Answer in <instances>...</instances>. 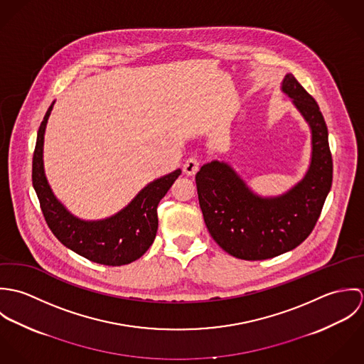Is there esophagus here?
Masks as SVG:
<instances>
[{
  "instance_id": "1",
  "label": "esophagus",
  "mask_w": 364,
  "mask_h": 364,
  "mask_svg": "<svg viewBox=\"0 0 364 364\" xmlns=\"http://www.w3.org/2000/svg\"><path fill=\"white\" fill-rule=\"evenodd\" d=\"M198 169H199V161H198L195 156L188 158V159L185 161V164H183V172H185L186 175L192 176V175H195V173L198 172Z\"/></svg>"
}]
</instances>
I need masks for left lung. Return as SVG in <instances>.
I'll return each mask as SVG.
<instances>
[{
	"instance_id": "left-lung-1",
	"label": "left lung",
	"mask_w": 364,
	"mask_h": 364,
	"mask_svg": "<svg viewBox=\"0 0 364 364\" xmlns=\"http://www.w3.org/2000/svg\"><path fill=\"white\" fill-rule=\"evenodd\" d=\"M282 92L311 130V161L300 182L283 195L263 198L224 161L208 162L196 173L208 232L238 259H269L299 247L311 234L331 191L332 156L319 106L293 74L284 75Z\"/></svg>"
}]
</instances>
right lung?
<instances>
[{
	"mask_svg": "<svg viewBox=\"0 0 364 364\" xmlns=\"http://www.w3.org/2000/svg\"><path fill=\"white\" fill-rule=\"evenodd\" d=\"M53 105L41 123L32 164L33 188L49 228L64 247L91 262L122 266L139 259L154 242L158 203L182 171L176 169L150 182L126 208L107 218L87 221L75 217L54 196L45 173L43 143Z\"/></svg>",
	"mask_w": 364,
	"mask_h": 364,
	"instance_id": "1",
	"label": "right lung"
}]
</instances>
